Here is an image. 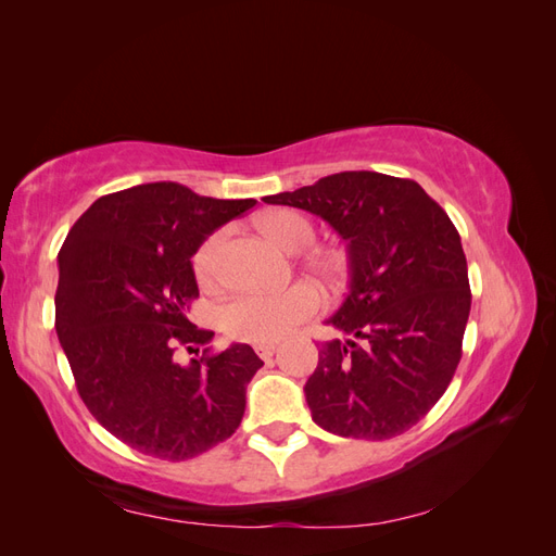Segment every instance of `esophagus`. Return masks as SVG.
<instances>
[{"instance_id": "esophagus-1", "label": "esophagus", "mask_w": 556, "mask_h": 556, "mask_svg": "<svg viewBox=\"0 0 556 556\" xmlns=\"http://www.w3.org/2000/svg\"><path fill=\"white\" fill-rule=\"evenodd\" d=\"M276 350H278L276 343H257V345H255V352H257V355H260L264 362L271 359V357L276 355Z\"/></svg>"}]
</instances>
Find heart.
I'll return each instance as SVG.
<instances>
[{
  "mask_svg": "<svg viewBox=\"0 0 556 556\" xmlns=\"http://www.w3.org/2000/svg\"><path fill=\"white\" fill-rule=\"evenodd\" d=\"M262 231L280 248L299 252L313 243L315 225L308 215L280 208L264 215L260 220ZM225 231H213L199 243L192 255V271L201 288L213 290L220 282V250ZM317 276L336 280L343 274V260L333 252H319L313 257ZM323 308V296L311 282H294L288 290L266 292L248 290L229 296L220 306V325L227 336L250 343H274L294 331Z\"/></svg>",
  "mask_w": 556,
  "mask_h": 556,
  "instance_id": "1",
  "label": "heart"
}]
</instances>
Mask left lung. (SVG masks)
Wrapping results in <instances>:
<instances>
[{
    "label": "left lung",
    "instance_id": "1",
    "mask_svg": "<svg viewBox=\"0 0 556 556\" xmlns=\"http://www.w3.org/2000/svg\"><path fill=\"white\" fill-rule=\"evenodd\" d=\"M266 204L304 208L348 241L350 292L304 392L315 425L345 439L408 431L457 371L470 313L457 227L415 180L341 172Z\"/></svg>",
    "mask_w": 556,
    "mask_h": 556
}]
</instances>
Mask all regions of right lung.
<instances>
[{
	"mask_svg": "<svg viewBox=\"0 0 556 556\" xmlns=\"http://www.w3.org/2000/svg\"><path fill=\"white\" fill-rule=\"evenodd\" d=\"M255 199L199 197L178 182H146L99 197L60 248L55 329L92 417L131 450L192 459L227 441L245 387L264 362L245 343L190 364L213 331L188 319L199 296V243Z\"/></svg>",
	"mask_w": 556,
	"mask_h": 556,
	"instance_id": "obj_1",
	"label": "right lung"
}]
</instances>
